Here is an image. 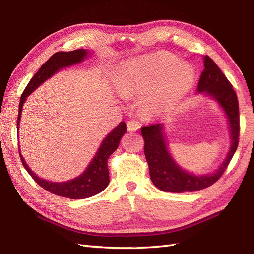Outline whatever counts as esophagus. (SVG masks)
I'll list each match as a JSON object with an SVG mask.
<instances>
[{
  "mask_svg": "<svg viewBox=\"0 0 254 254\" xmlns=\"http://www.w3.org/2000/svg\"><path fill=\"white\" fill-rule=\"evenodd\" d=\"M141 128V124L135 120H130L127 122V129L128 131H136Z\"/></svg>",
  "mask_w": 254,
  "mask_h": 254,
  "instance_id": "obj_1",
  "label": "esophagus"
}]
</instances>
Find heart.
I'll return each instance as SVG.
<instances>
[{"label":"heart","mask_w":254,"mask_h":254,"mask_svg":"<svg viewBox=\"0 0 254 254\" xmlns=\"http://www.w3.org/2000/svg\"><path fill=\"white\" fill-rule=\"evenodd\" d=\"M195 68L167 52L151 53L127 61L118 76L123 96L143 94L144 105L153 112H165L178 105L195 82Z\"/></svg>","instance_id":"heart-1"}]
</instances>
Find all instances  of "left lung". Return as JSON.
<instances>
[{"label": "left lung", "instance_id": "1", "mask_svg": "<svg viewBox=\"0 0 254 254\" xmlns=\"http://www.w3.org/2000/svg\"><path fill=\"white\" fill-rule=\"evenodd\" d=\"M204 70L198 82L197 94L214 99L227 119L230 131V148L225 160L211 174L197 175L184 170L172 156L168 148L164 124H152L142 127L144 153L149 166L152 183L163 191L184 193L205 189L216 182L224 174L238 145L240 111L235 91L225 74L209 57H203Z\"/></svg>", "mask_w": 254, "mask_h": 254}]
</instances>
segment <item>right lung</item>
Returning a JSON list of instances; mask_svg holds the SVG:
<instances>
[{
  "label": "right lung",
  "instance_id": "add662e5",
  "mask_svg": "<svg viewBox=\"0 0 254 254\" xmlns=\"http://www.w3.org/2000/svg\"><path fill=\"white\" fill-rule=\"evenodd\" d=\"M89 56L90 52L86 49H79L72 52H58L54 54L47 63L42 64V66L39 68V71H38L34 75V77L30 79L21 96L17 122L18 131L21 121V114L23 110V105H24L26 98L32 94L40 84H42L44 81H47L57 72L67 66L81 64L82 61L86 60ZM126 131L127 129L125 122H121L111 132L106 135V137L101 143V146L98 147L95 156L91 160V162L89 163L86 170L83 171V173L71 180L64 182H54L50 180H45L40 178L39 176H37L26 164L19 146L20 158L23 165L25 167V170L33 177V179L44 190L50 191V193L70 199L89 198L101 193V191H103L107 187H108L110 181L108 171V159L112 153L118 149L122 136L125 134Z\"/></svg>",
  "mask_w": 254,
  "mask_h": 254
}]
</instances>
